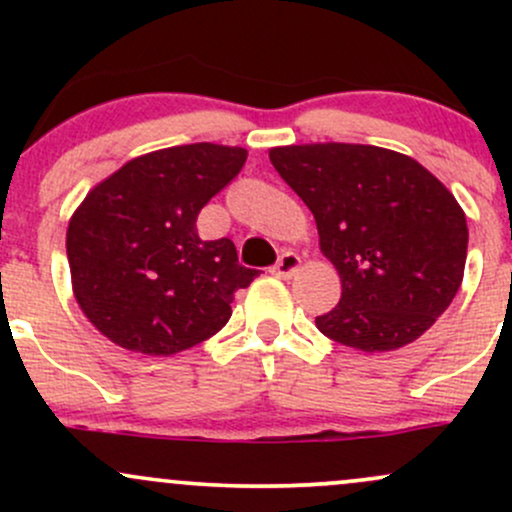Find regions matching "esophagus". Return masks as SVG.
I'll return each mask as SVG.
<instances>
[{"instance_id": "1", "label": "esophagus", "mask_w": 512, "mask_h": 512, "mask_svg": "<svg viewBox=\"0 0 512 512\" xmlns=\"http://www.w3.org/2000/svg\"><path fill=\"white\" fill-rule=\"evenodd\" d=\"M298 267H301V257H298L296 252L286 250V252H281V257L276 260V264L272 267V274L281 276V279H289V276L298 272Z\"/></svg>"}]
</instances>
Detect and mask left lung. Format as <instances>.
<instances>
[{
	"label": "left lung",
	"mask_w": 512,
	"mask_h": 512,
	"mask_svg": "<svg viewBox=\"0 0 512 512\" xmlns=\"http://www.w3.org/2000/svg\"><path fill=\"white\" fill-rule=\"evenodd\" d=\"M313 211L342 298L315 325L334 342L380 354L419 339L462 284L467 219L436 175L397 151L303 144L269 151Z\"/></svg>",
	"instance_id": "obj_1"
}]
</instances>
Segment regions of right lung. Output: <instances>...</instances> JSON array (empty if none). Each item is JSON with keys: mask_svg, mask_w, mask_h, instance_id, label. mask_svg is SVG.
Wrapping results in <instances>:
<instances>
[{"mask_svg": "<svg viewBox=\"0 0 512 512\" xmlns=\"http://www.w3.org/2000/svg\"><path fill=\"white\" fill-rule=\"evenodd\" d=\"M238 146L187 144L134 158L88 192L67 228L74 296L110 342L170 356L216 334L257 269L197 216L243 168Z\"/></svg>", "mask_w": 512, "mask_h": 512, "instance_id": "right-lung-1", "label": "right lung"}]
</instances>
